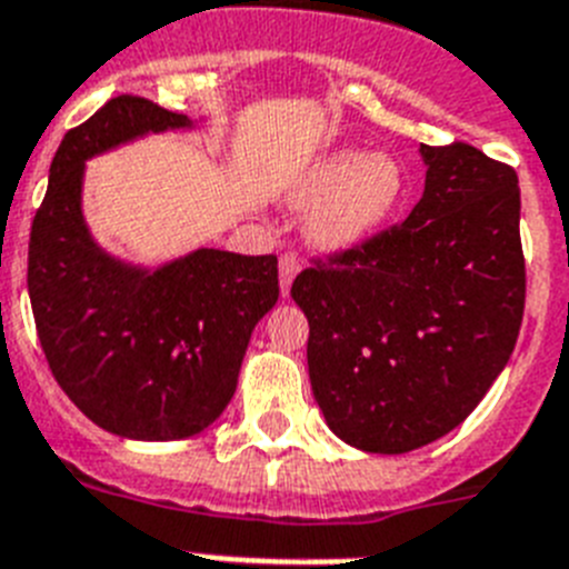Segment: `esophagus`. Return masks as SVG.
Returning <instances> with one entry per match:
<instances>
[{
	"instance_id": "esophagus-1",
	"label": "esophagus",
	"mask_w": 569,
	"mask_h": 569,
	"mask_svg": "<svg viewBox=\"0 0 569 569\" xmlns=\"http://www.w3.org/2000/svg\"><path fill=\"white\" fill-rule=\"evenodd\" d=\"M297 272H300V258L295 252L280 254V291H283V297H289L291 280L297 278Z\"/></svg>"
}]
</instances>
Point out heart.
Masks as SVG:
<instances>
[{"mask_svg":"<svg viewBox=\"0 0 569 569\" xmlns=\"http://www.w3.org/2000/svg\"><path fill=\"white\" fill-rule=\"evenodd\" d=\"M408 178L397 158L373 152L340 150L303 172L291 187V207H317L309 221V238L320 249L342 252L380 234L402 207Z\"/></svg>","mask_w":569,"mask_h":569,"instance_id":"heart-1","label":"heart"}]
</instances>
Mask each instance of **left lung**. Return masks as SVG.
<instances>
[{
  "label": "left lung",
  "instance_id": "8db88e82",
  "mask_svg": "<svg viewBox=\"0 0 569 569\" xmlns=\"http://www.w3.org/2000/svg\"><path fill=\"white\" fill-rule=\"evenodd\" d=\"M419 152L425 192L406 221L291 283L317 406L368 453H408L465 422L525 315L516 170L462 141Z\"/></svg>",
  "mask_w": 569,
  "mask_h": 569
}]
</instances>
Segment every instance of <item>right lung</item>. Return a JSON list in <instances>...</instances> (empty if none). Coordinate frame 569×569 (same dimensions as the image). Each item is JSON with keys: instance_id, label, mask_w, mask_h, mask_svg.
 Segmentation results:
<instances>
[{"instance_id": "1", "label": "right lung", "mask_w": 569, "mask_h": 569, "mask_svg": "<svg viewBox=\"0 0 569 569\" xmlns=\"http://www.w3.org/2000/svg\"><path fill=\"white\" fill-rule=\"evenodd\" d=\"M192 121L141 96H116L61 138L33 218L28 291L61 391L99 428L170 442L229 406L249 337L278 303V258L196 249L158 269L112 258L81 214L84 161Z\"/></svg>"}]
</instances>
